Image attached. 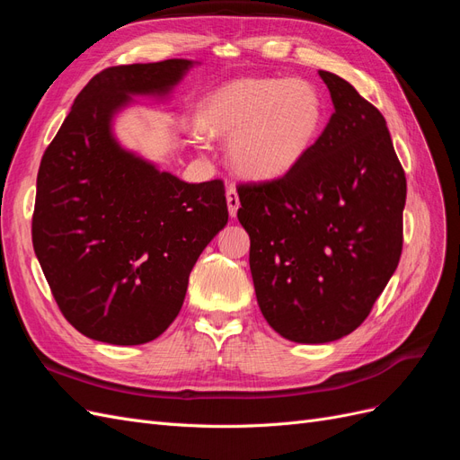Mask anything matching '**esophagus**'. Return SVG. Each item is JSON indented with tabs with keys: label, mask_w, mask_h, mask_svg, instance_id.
<instances>
[{
	"label": "esophagus",
	"mask_w": 460,
	"mask_h": 460,
	"mask_svg": "<svg viewBox=\"0 0 460 460\" xmlns=\"http://www.w3.org/2000/svg\"><path fill=\"white\" fill-rule=\"evenodd\" d=\"M226 203H228V213L230 217L238 215V208H240V198H238V191H235V186L230 184L226 188Z\"/></svg>",
	"instance_id": "1"
}]
</instances>
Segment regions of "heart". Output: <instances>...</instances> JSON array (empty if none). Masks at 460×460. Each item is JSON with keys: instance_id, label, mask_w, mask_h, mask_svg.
<instances>
[{"instance_id": "b5f03b06", "label": "heart", "mask_w": 460, "mask_h": 460, "mask_svg": "<svg viewBox=\"0 0 460 460\" xmlns=\"http://www.w3.org/2000/svg\"><path fill=\"white\" fill-rule=\"evenodd\" d=\"M326 103L305 80L243 78L213 92L199 128L232 136L228 155L242 174L272 180L294 171L324 130Z\"/></svg>"}]
</instances>
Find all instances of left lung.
<instances>
[{
	"label": "left lung",
	"instance_id": "8db88e82",
	"mask_svg": "<svg viewBox=\"0 0 460 460\" xmlns=\"http://www.w3.org/2000/svg\"><path fill=\"white\" fill-rule=\"evenodd\" d=\"M333 113L294 171L238 184L257 303L282 338L328 343L370 314L402 249L407 178L385 119L318 71Z\"/></svg>",
	"mask_w": 460,
	"mask_h": 460
}]
</instances>
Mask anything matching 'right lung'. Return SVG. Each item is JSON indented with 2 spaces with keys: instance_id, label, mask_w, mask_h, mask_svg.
I'll return each instance as SVG.
<instances>
[{
  "instance_id": "obj_1",
  "label": "right lung",
  "mask_w": 460,
  "mask_h": 460,
  "mask_svg": "<svg viewBox=\"0 0 460 460\" xmlns=\"http://www.w3.org/2000/svg\"><path fill=\"white\" fill-rule=\"evenodd\" d=\"M190 66L166 59L97 73L41 157L32 245L59 311L86 338H159L182 309L193 264L228 222L222 180L182 182L111 134L130 95L166 93Z\"/></svg>"
}]
</instances>
